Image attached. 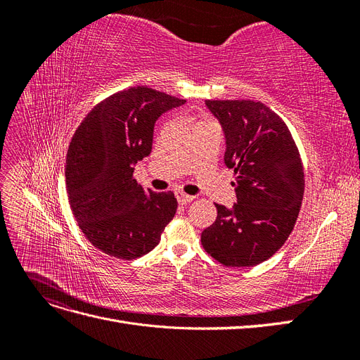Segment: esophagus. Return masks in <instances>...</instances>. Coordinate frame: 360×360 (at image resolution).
Segmentation results:
<instances>
[{"label":"esophagus","instance_id":"34e87169","mask_svg":"<svg viewBox=\"0 0 360 360\" xmlns=\"http://www.w3.org/2000/svg\"><path fill=\"white\" fill-rule=\"evenodd\" d=\"M176 198H177V201H179L180 204H188V202L193 201L192 195H188V193H184V192H181V191H177V192H176Z\"/></svg>","mask_w":360,"mask_h":360}]
</instances>
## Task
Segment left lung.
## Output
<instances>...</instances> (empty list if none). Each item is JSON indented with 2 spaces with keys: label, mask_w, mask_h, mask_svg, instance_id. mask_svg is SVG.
I'll use <instances>...</instances> for the list:
<instances>
[{
  "label": "left lung",
  "mask_w": 360,
  "mask_h": 360,
  "mask_svg": "<svg viewBox=\"0 0 360 360\" xmlns=\"http://www.w3.org/2000/svg\"><path fill=\"white\" fill-rule=\"evenodd\" d=\"M226 138L237 202L214 204L216 221L201 233L204 250L226 267H252L287 242L302 207L299 148L276 112L254 101H205Z\"/></svg>",
  "instance_id": "8db88e82"
}]
</instances>
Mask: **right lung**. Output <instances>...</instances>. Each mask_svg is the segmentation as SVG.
<instances>
[{
	"mask_svg": "<svg viewBox=\"0 0 360 360\" xmlns=\"http://www.w3.org/2000/svg\"><path fill=\"white\" fill-rule=\"evenodd\" d=\"M184 102L130 86L97 103L76 129L66 159L68 197L86 240L103 254L146 255L176 214L174 193L146 189L134 165L150 155L156 120Z\"/></svg>",
	"mask_w": 360,
	"mask_h": 360,
	"instance_id": "right-lung-1",
	"label": "right lung"
}]
</instances>
